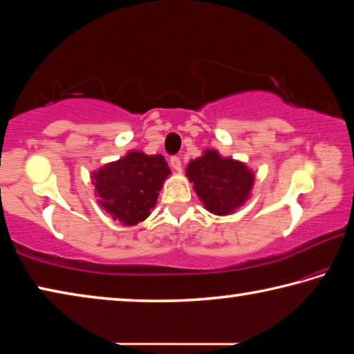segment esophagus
I'll use <instances>...</instances> for the list:
<instances>
[{
  "label": "esophagus",
  "instance_id": "obj_1",
  "mask_svg": "<svg viewBox=\"0 0 354 354\" xmlns=\"http://www.w3.org/2000/svg\"><path fill=\"white\" fill-rule=\"evenodd\" d=\"M170 165H171V169L175 170V171H181L183 170V167H181V159L178 158V156H173V158H170Z\"/></svg>",
  "mask_w": 354,
  "mask_h": 354
}]
</instances>
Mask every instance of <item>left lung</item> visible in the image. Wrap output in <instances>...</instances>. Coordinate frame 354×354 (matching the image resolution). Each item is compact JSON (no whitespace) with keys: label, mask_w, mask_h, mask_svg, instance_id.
Masks as SVG:
<instances>
[{"label":"left lung","mask_w":354,"mask_h":354,"mask_svg":"<svg viewBox=\"0 0 354 354\" xmlns=\"http://www.w3.org/2000/svg\"><path fill=\"white\" fill-rule=\"evenodd\" d=\"M185 175L203 205L215 215L234 214L250 198L254 184V173L245 162L223 158L217 149H206L190 160Z\"/></svg>","instance_id":"1"}]
</instances>
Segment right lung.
<instances>
[{
	"label": "right lung",
	"mask_w": 354,
	"mask_h": 354,
	"mask_svg": "<svg viewBox=\"0 0 354 354\" xmlns=\"http://www.w3.org/2000/svg\"><path fill=\"white\" fill-rule=\"evenodd\" d=\"M170 173L162 154L129 151L93 171L92 184L100 206L123 226H134L151 214Z\"/></svg>",
	"instance_id": "right-lung-1"
}]
</instances>
